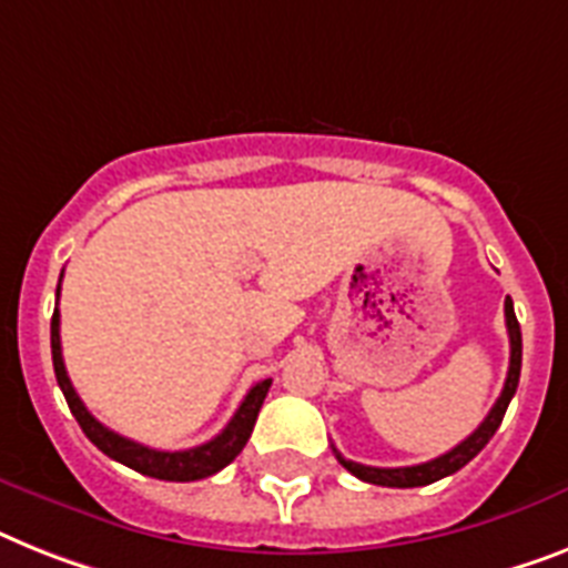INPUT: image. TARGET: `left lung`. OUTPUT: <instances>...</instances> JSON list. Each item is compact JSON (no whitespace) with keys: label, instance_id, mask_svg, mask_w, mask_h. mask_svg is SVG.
<instances>
[{"label":"left lung","instance_id":"obj_1","mask_svg":"<svg viewBox=\"0 0 568 568\" xmlns=\"http://www.w3.org/2000/svg\"><path fill=\"white\" fill-rule=\"evenodd\" d=\"M505 325H508V339H510V365H508V377H505V388L499 400L494 403V409L487 412V418L481 420L479 429H473V435H467L458 447H453L444 456L433 458V462L415 464V467H368V464L348 462V458H339V464L348 473H354L357 479L368 481V485H383V487H420V485H433V481L444 479V476H453L456 470H462L464 464L473 462L479 456L485 444L494 438V433L499 429L505 418V409H508L510 397L517 395L519 386V368H523V334H519V322L517 313H514V302L505 298Z\"/></svg>","mask_w":568,"mask_h":568}]
</instances>
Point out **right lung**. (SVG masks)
I'll return each mask as SVG.
<instances>
[{
  "label": "right lung",
  "instance_id": "1",
  "mask_svg": "<svg viewBox=\"0 0 568 568\" xmlns=\"http://www.w3.org/2000/svg\"><path fill=\"white\" fill-rule=\"evenodd\" d=\"M63 278V275H60ZM58 298H60V284H58ZM51 359H54V374H58V386L63 392L69 409H72L74 420L81 424V429L87 433V438L95 444L104 456L115 458V462L126 464L130 470L144 473L150 479H165V481H196L205 479V476H214L217 470H223L226 464H232L237 458L246 442H250L252 426L257 420V412L264 406V397L273 386V379H261L250 388V395L243 397V403L234 412V418L229 420L226 429L211 438L209 444H200V447L180 449V453H165V449L144 447V444H135L124 435L106 429L101 420H95L89 415V409L83 406V400L74 392L72 379L65 374L63 365V348H60V313L54 311L51 316Z\"/></svg>",
  "mask_w": 568,
  "mask_h": 568
}]
</instances>
